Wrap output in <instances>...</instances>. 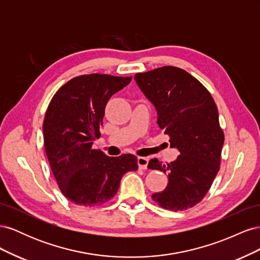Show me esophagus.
Wrapping results in <instances>:
<instances>
[{
  "label": "esophagus",
  "mask_w": 260,
  "mask_h": 260,
  "mask_svg": "<svg viewBox=\"0 0 260 260\" xmlns=\"http://www.w3.org/2000/svg\"><path fill=\"white\" fill-rule=\"evenodd\" d=\"M147 164H148V159L146 157H138V165L140 169H146Z\"/></svg>",
  "instance_id": "1"
}]
</instances>
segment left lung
<instances>
[{
  "instance_id": "1",
  "label": "left lung",
  "mask_w": 260,
  "mask_h": 260,
  "mask_svg": "<svg viewBox=\"0 0 260 260\" xmlns=\"http://www.w3.org/2000/svg\"><path fill=\"white\" fill-rule=\"evenodd\" d=\"M135 79L155 106L157 123L169 136L170 146L180 152L167 165L149 160V169L168 175L166 188L152 199L165 209L191 208L204 199L220 168L224 135L215 101L196 78L178 67L136 74Z\"/></svg>"
}]
</instances>
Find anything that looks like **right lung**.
<instances>
[{"instance_id":"add662e5","label":"right lung","mask_w":260,"mask_h":260,"mask_svg":"<svg viewBox=\"0 0 260 260\" xmlns=\"http://www.w3.org/2000/svg\"><path fill=\"white\" fill-rule=\"evenodd\" d=\"M132 77L91 74L55 93L43 121L45 153L61 193L76 205H102L116 195L122 176L138 169L132 154L109 157L92 148L101 137L105 106Z\"/></svg>"}]
</instances>
